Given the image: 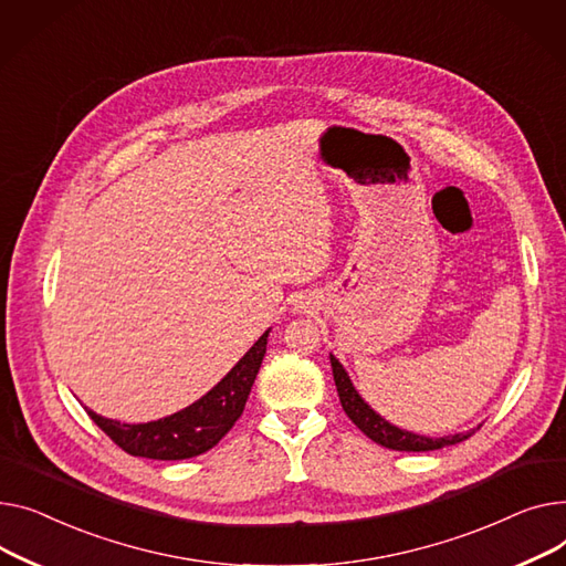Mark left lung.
Masks as SVG:
<instances>
[{"label":"left lung","instance_id":"obj_1","mask_svg":"<svg viewBox=\"0 0 566 566\" xmlns=\"http://www.w3.org/2000/svg\"><path fill=\"white\" fill-rule=\"evenodd\" d=\"M331 368H334V381H336L338 397H340V405H343L345 413L349 416V420L363 431L365 437L373 439L375 443H379L384 448L400 450V452H429V450H439V448H446V446L461 443V441H467L469 437H473V431H467V434L429 439V437L413 434V431L395 427L388 420H384L368 402L363 400L358 390L354 388L349 375L345 373V368L340 365V360L334 354H331Z\"/></svg>","mask_w":566,"mask_h":566}]
</instances>
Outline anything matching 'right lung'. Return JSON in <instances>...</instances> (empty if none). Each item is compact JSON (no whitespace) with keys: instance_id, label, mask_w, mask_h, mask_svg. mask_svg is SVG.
Wrapping results in <instances>:
<instances>
[{"instance_id":"add662e5","label":"right lung","mask_w":566,"mask_h":566,"mask_svg":"<svg viewBox=\"0 0 566 566\" xmlns=\"http://www.w3.org/2000/svg\"><path fill=\"white\" fill-rule=\"evenodd\" d=\"M268 338L270 328L210 392L174 416L142 424H127L97 416L91 409H86V413L118 448L132 457L176 461L203 454L212 450L242 416L260 363L264 352H268Z\"/></svg>"}]
</instances>
